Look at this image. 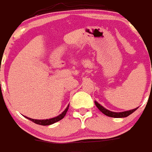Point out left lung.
Returning <instances> with one entry per match:
<instances>
[{"instance_id":"obj_1","label":"left lung","mask_w":152,"mask_h":152,"mask_svg":"<svg viewBox=\"0 0 152 152\" xmlns=\"http://www.w3.org/2000/svg\"><path fill=\"white\" fill-rule=\"evenodd\" d=\"M95 105L96 106L100 111H101L103 114H105L106 116H110V117H114V118H123V117H126V116H129L130 114H132L133 112H135L136 110L138 107L135 109H133V110H128V111H124V112H119V113H116V112H112L110 110H108L106 108L101 106L100 103H98L97 102L95 101Z\"/></svg>"}]
</instances>
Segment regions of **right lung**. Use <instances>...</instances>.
<instances>
[{"instance_id": "add662e5", "label": "right lung", "mask_w": 152, "mask_h": 152, "mask_svg": "<svg viewBox=\"0 0 152 152\" xmlns=\"http://www.w3.org/2000/svg\"><path fill=\"white\" fill-rule=\"evenodd\" d=\"M68 107H69V105L68 106V107H66V109L64 110V111H63L62 113H61L60 115H58V116H56V117H54V118H52V119H31V118H27L28 119H29L30 121L33 122V123H36V124L38 125H41V126H49V125H51V124H53V123H56V122H58L59 120H61V119H63V118L64 117V116L66 115V113L67 111H68Z\"/></svg>"}]
</instances>
